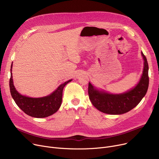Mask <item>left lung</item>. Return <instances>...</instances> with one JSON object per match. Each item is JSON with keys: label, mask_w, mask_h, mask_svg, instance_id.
<instances>
[{"label": "left lung", "mask_w": 159, "mask_h": 159, "mask_svg": "<svg viewBox=\"0 0 159 159\" xmlns=\"http://www.w3.org/2000/svg\"><path fill=\"white\" fill-rule=\"evenodd\" d=\"M141 54L144 61L143 75L139 84L128 92L119 95L107 93L95 89L89 83V98L97 110L107 114L120 115L129 111L141 101L149 86L148 64L145 55L143 52Z\"/></svg>", "instance_id": "left-lung-1"}]
</instances>
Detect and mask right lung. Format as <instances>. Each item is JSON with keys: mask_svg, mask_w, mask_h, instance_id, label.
<instances>
[{"mask_svg": "<svg viewBox=\"0 0 159 159\" xmlns=\"http://www.w3.org/2000/svg\"><path fill=\"white\" fill-rule=\"evenodd\" d=\"M11 68H12V65ZM12 78V73L11 72L10 88L14 101L25 113L35 118L47 117L58 111L62 103L63 88L68 82L72 80L71 79L65 82L58 86L53 93L47 97L31 98L20 95L15 89Z\"/></svg>", "mask_w": 159, "mask_h": 159, "instance_id": "obj_1", "label": "right lung"}]
</instances>
